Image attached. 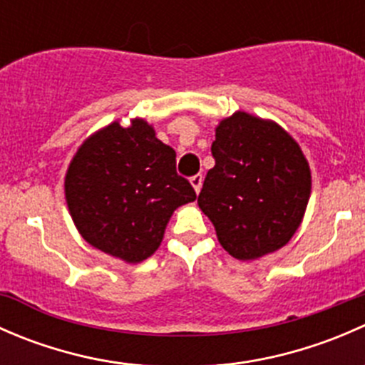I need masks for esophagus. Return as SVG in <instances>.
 Wrapping results in <instances>:
<instances>
[{
  "label": "esophagus",
  "instance_id": "obj_1",
  "mask_svg": "<svg viewBox=\"0 0 365 365\" xmlns=\"http://www.w3.org/2000/svg\"><path fill=\"white\" fill-rule=\"evenodd\" d=\"M190 183H192L194 190H196V192H200L201 185H203V175H201V173H197V175H194L192 178H190Z\"/></svg>",
  "mask_w": 365,
  "mask_h": 365
}]
</instances>
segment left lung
Segmentation results:
<instances>
[{"label":"left lung","instance_id":"left-lung-1","mask_svg":"<svg viewBox=\"0 0 365 365\" xmlns=\"http://www.w3.org/2000/svg\"><path fill=\"white\" fill-rule=\"evenodd\" d=\"M212 155L197 205L220 245L245 261L288 244L311 196V169L295 139L277 123L235 113L217 127Z\"/></svg>","mask_w":365,"mask_h":365}]
</instances>
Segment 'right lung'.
Returning <instances> with one entry per match:
<instances>
[{"instance_id": "1", "label": "right lung", "mask_w": 365, "mask_h": 365, "mask_svg": "<svg viewBox=\"0 0 365 365\" xmlns=\"http://www.w3.org/2000/svg\"><path fill=\"white\" fill-rule=\"evenodd\" d=\"M65 197L84 240L102 252L139 263L159 249L178 206L196 190L176 173V153L145 120L118 121L77 150L65 178Z\"/></svg>"}]
</instances>
